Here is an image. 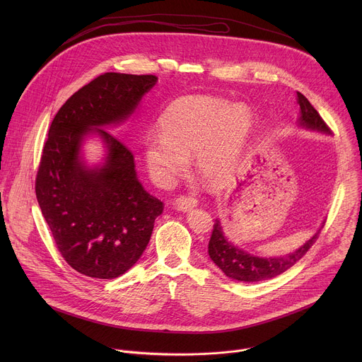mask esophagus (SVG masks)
I'll use <instances>...</instances> for the list:
<instances>
[{"label":"esophagus","mask_w":362,"mask_h":362,"mask_svg":"<svg viewBox=\"0 0 362 362\" xmlns=\"http://www.w3.org/2000/svg\"><path fill=\"white\" fill-rule=\"evenodd\" d=\"M194 206H197V199L194 196H190V194H180L175 200V208L177 211H182V212L190 211V209L194 208Z\"/></svg>","instance_id":"esophagus-1"}]
</instances>
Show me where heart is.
Wrapping results in <instances>:
<instances>
[{
  "label": "heart",
  "mask_w": 362,
  "mask_h": 362,
  "mask_svg": "<svg viewBox=\"0 0 362 362\" xmlns=\"http://www.w3.org/2000/svg\"><path fill=\"white\" fill-rule=\"evenodd\" d=\"M252 112L214 95L177 98L160 117V133L144 140V159L153 177L170 183L194 153L199 173L212 185L233 175L252 130Z\"/></svg>",
  "instance_id": "obj_1"
}]
</instances>
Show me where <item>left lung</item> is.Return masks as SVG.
<instances>
[{
	"label": "left lung",
	"instance_id": "8db88e82",
	"mask_svg": "<svg viewBox=\"0 0 362 362\" xmlns=\"http://www.w3.org/2000/svg\"><path fill=\"white\" fill-rule=\"evenodd\" d=\"M296 101L300 107V117L299 123L300 126H305L313 130H320L325 133H331V129L327 126V123L322 120L320 113L314 109L308 98L296 91ZM321 229L309 239L303 246H300L298 250L288 253L285 256L279 257H259L253 256L242 249H238L223 235V229L221 226V222L216 219L212 230V236L209 240L208 252L211 259L218 265V268L222 269V272L236 281L240 282H259L265 279L275 278L293 267L300 257L311 249V246L317 242L320 238Z\"/></svg>",
	"mask_w": 362,
	"mask_h": 362
}]
</instances>
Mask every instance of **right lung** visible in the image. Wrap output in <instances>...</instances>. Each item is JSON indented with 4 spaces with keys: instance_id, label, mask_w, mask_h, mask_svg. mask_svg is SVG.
<instances>
[{
    "instance_id": "obj_1",
    "label": "right lung",
    "mask_w": 362,
    "mask_h": 362,
    "mask_svg": "<svg viewBox=\"0 0 362 362\" xmlns=\"http://www.w3.org/2000/svg\"><path fill=\"white\" fill-rule=\"evenodd\" d=\"M156 81L151 74H101L76 91L49 126L35 194L59 252L86 276L113 279L130 269L163 212V202L137 180L132 150L98 129L127 119ZM93 128L110 153L100 170H87L78 154Z\"/></svg>"
}]
</instances>
